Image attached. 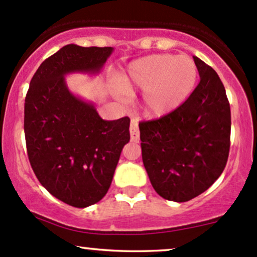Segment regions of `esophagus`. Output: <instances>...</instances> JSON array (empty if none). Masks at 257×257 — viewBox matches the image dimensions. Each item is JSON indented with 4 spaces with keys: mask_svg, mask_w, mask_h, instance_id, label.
<instances>
[{
    "mask_svg": "<svg viewBox=\"0 0 257 257\" xmlns=\"http://www.w3.org/2000/svg\"><path fill=\"white\" fill-rule=\"evenodd\" d=\"M129 132H131V140L133 143H139V140H140V133H139L138 128V119L133 118L131 120V128H129Z\"/></svg>",
    "mask_w": 257,
    "mask_h": 257,
    "instance_id": "esophagus-1",
    "label": "esophagus"
}]
</instances>
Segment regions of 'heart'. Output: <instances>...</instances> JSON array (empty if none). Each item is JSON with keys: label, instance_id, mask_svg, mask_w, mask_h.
I'll list each match as a JSON object with an SVG mask.
<instances>
[{"label": "heart", "instance_id": "1", "mask_svg": "<svg viewBox=\"0 0 257 257\" xmlns=\"http://www.w3.org/2000/svg\"><path fill=\"white\" fill-rule=\"evenodd\" d=\"M198 69L186 55L153 54L133 61L118 79L125 93L144 90L143 108L150 117H162L180 107L194 89Z\"/></svg>", "mask_w": 257, "mask_h": 257}]
</instances>
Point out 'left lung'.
Instances as JSON below:
<instances>
[{"instance_id": "left-lung-1", "label": "left lung", "mask_w": 257, "mask_h": 257, "mask_svg": "<svg viewBox=\"0 0 257 257\" xmlns=\"http://www.w3.org/2000/svg\"><path fill=\"white\" fill-rule=\"evenodd\" d=\"M200 81L180 107L139 123L143 162L155 191L187 202L208 190L225 169L231 138V108L213 67L193 57Z\"/></svg>"}]
</instances>
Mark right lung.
<instances>
[{"instance_id": "add662e5", "label": "right lung", "mask_w": 257, "mask_h": 257, "mask_svg": "<svg viewBox=\"0 0 257 257\" xmlns=\"http://www.w3.org/2000/svg\"><path fill=\"white\" fill-rule=\"evenodd\" d=\"M112 52V47L67 44L40 65L25 98L32 170L52 196L75 208L95 204L107 193L120 152L131 140V119H102L91 102L70 91L65 76L96 75Z\"/></svg>"}]
</instances>
